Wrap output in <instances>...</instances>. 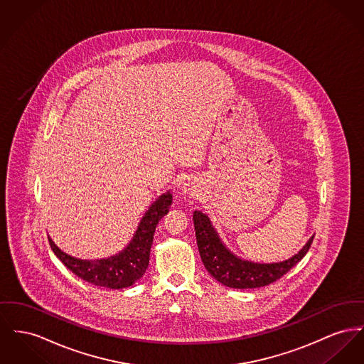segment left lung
Wrapping results in <instances>:
<instances>
[{
  "mask_svg": "<svg viewBox=\"0 0 364 364\" xmlns=\"http://www.w3.org/2000/svg\"><path fill=\"white\" fill-rule=\"evenodd\" d=\"M196 245L205 268L215 280L232 289H256L277 282L305 256L314 242H306L299 255L274 264H256L234 256L215 234L210 220L202 212H193Z\"/></svg>",
  "mask_w": 364,
  "mask_h": 364,
  "instance_id": "left-lung-1",
  "label": "left lung"
}]
</instances>
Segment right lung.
Returning <instances> with one entry per match:
<instances>
[{
    "instance_id": "right-lung-1",
    "label": "right lung",
    "mask_w": 364,
    "mask_h": 364,
    "mask_svg": "<svg viewBox=\"0 0 364 364\" xmlns=\"http://www.w3.org/2000/svg\"><path fill=\"white\" fill-rule=\"evenodd\" d=\"M171 200V193H166L151 205L133 240L119 255L103 259L82 261L67 256L49 237L50 249L73 274H75L78 278L84 279L87 283L108 289L129 287L144 275L149 267L155 228L159 220L169 212Z\"/></svg>"
}]
</instances>
